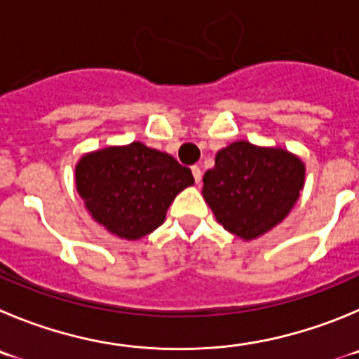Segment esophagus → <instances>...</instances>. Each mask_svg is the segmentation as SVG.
Instances as JSON below:
<instances>
[{
    "instance_id": "1",
    "label": "esophagus",
    "mask_w": 359,
    "mask_h": 359,
    "mask_svg": "<svg viewBox=\"0 0 359 359\" xmlns=\"http://www.w3.org/2000/svg\"><path fill=\"white\" fill-rule=\"evenodd\" d=\"M191 172H193V177H195L196 184L202 182V170H200V166H193V168H191Z\"/></svg>"
}]
</instances>
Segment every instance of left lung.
I'll return each mask as SVG.
<instances>
[{"label": "left lung", "instance_id": "1", "mask_svg": "<svg viewBox=\"0 0 359 359\" xmlns=\"http://www.w3.org/2000/svg\"><path fill=\"white\" fill-rule=\"evenodd\" d=\"M306 166L281 147L230 143L203 175L202 195L216 221L243 241L262 237L289 216L304 186Z\"/></svg>", "mask_w": 359, "mask_h": 359}]
</instances>
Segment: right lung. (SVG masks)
I'll return each mask as SVG.
<instances>
[{
	"label": "right lung",
	"instance_id": "obj_1",
	"mask_svg": "<svg viewBox=\"0 0 359 359\" xmlns=\"http://www.w3.org/2000/svg\"><path fill=\"white\" fill-rule=\"evenodd\" d=\"M74 179L90 216L126 241L159 229L175 196L195 184L189 168L142 142L83 154Z\"/></svg>",
	"mask_w": 359,
	"mask_h": 359
}]
</instances>
